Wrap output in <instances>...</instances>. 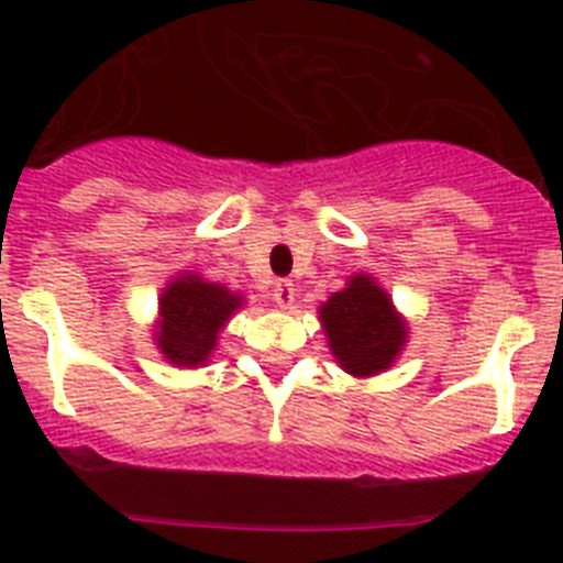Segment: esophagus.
Listing matches in <instances>:
<instances>
[{
  "instance_id": "1",
  "label": "esophagus",
  "mask_w": 563,
  "mask_h": 563,
  "mask_svg": "<svg viewBox=\"0 0 563 563\" xmlns=\"http://www.w3.org/2000/svg\"><path fill=\"white\" fill-rule=\"evenodd\" d=\"M273 301H276L282 309H290L292 303H296V285L287 282V278L276 282V285H273Z\"/></svg>"
}]
</instances>
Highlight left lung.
<instances>
[{
	"mask_svg": "<svg viewBox=\"0 0 563 563\" xmlns=\"http://www.w3.org/2000/svg\"><path fill=\"white\" fill-rule=\"evenodd\" d=\"M323 332L334 360L352 376H374L396 363L407 343V323L374 276L349 278L321 309Z\"/></svg>",
	"mask_w": 563,
	"mask_h": 563,
	"instance_id": "left-lung-1",
	"label": "left lung"
}]
</instances>
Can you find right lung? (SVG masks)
I'll list each match as a JSON object with an SVG mask.
<instances>
[{"instance_id":"add662e5","label":"right lung","mask_w":563,"mask_h":563,"mask_svg":"<svg viewBox=\"0 0 563 563\" xmlns=\"http://www.w3.org/2000/svg\"><path fill=\"white\" fill-rule=\"evenodd\" d=\"M240 307L242 296L229 287L203 282L195 273H180L158 298L156 345L164 360L180 368L206 365L218 345L220 329Z\"/></svg>"}]
</instances>
